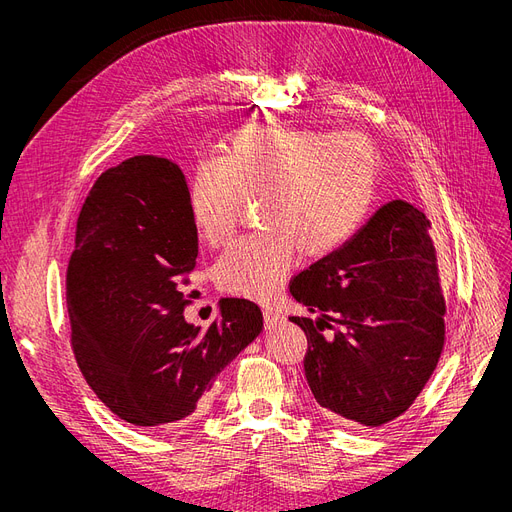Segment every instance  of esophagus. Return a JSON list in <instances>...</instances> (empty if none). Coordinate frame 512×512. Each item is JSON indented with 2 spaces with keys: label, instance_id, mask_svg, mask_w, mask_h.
Wrapping results in <instances>:
<instances>
[{
  "label": "esophagus",
  "instance_id": "obj_1",
  "mask_svg": "<svg viewBox=\"0 0 512 512\" xmlns=\"http://www.w3.org/2000/svg\"><path fill=\"white\" fill-rule=\"evenodd\" d=\"M263 319H265V326L267 328H274V326H278L280 321H282V315L276 309H272V307H265L263 309Z\"/></svg>",
  "mask_w": 512,
  "mask_h": 512
}]
</instances>
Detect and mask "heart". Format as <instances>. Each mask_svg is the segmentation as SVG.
I'll return each instance as SVG.
<instances>
[{
    "instance_id": "b5f03b06",
    "label": "heart",
    "mask_w": 512,
    "mask_h": 512,
    "mask_svg": "<svg viewBox=\"0 0 512 512\" xmlns=\"http://www.w3.org/2000/svg\"><path fill=\"white\" fill-rule=\"evenodd\" d=\"M378 151L361 132L253 126L222 157L197 161L188 207L209 245L226 242L247 199L261 232L224 251L215 276L226 292L270 299L303 259H324L351 238L373 203Z\"/></svg>"
}]
</instances>
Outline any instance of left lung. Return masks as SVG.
<instances>
[{
  "label": "left lung",
  "mask_w": 512,
  "mask_h": 512,
  "mask_svg": "<svg viewBox=\"0 0 512 512\" xmlns=\"http://www.w3.org/2000/svg\"><path fill=\"white\" fill-rule=\"evenodd\" d=\"M432 224L390 201L344 245L290 280L311 317L305 378L328 417L367 427L405 413L440 361L446 303ZM330 329V333L325 330Z\"/></svg>",
  "instance_id": "left-lung-1"
}]
</instances>
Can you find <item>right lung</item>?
<instances>
[{
	"label": "right lung",
	"instance_id": "right-lung-1",
	"mask_svg": "<svg viewBox=\"0 0 512 512\" xmlns=\"http://www.w3.org/2000/svg\"><path fill=\"white\" fill-rule=\"evenodd\" d=\"M197 253L188 186L166 157L134 155L105 170L78 213L66 272L72 353L103 405L132 425L193 415L263 330L249 299H222L207 330L188 324L182 284Z\"/></svg>",
	"mask_w": 512,
	"mask_h": 512
}]
</instances>
